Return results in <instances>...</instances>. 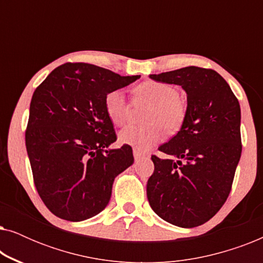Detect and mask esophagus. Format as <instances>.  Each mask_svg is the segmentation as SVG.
<instances>
[{"mask_svg": "<svg viewBox=\"0 0 263 263\" xmlns=\"http://www.w3.org/2000/svg\"><path fill=\"white\" fill-rule=\"evenodd\" d=\"M133 153H134L135 161H140L141 159H143V158H146V157H147L146 154H143V153H141V152H139L138 149H134V151H133Z\"/></svg>", "mask_w": 263, "mask_h": 263, "instance_id": "34e87169", "label": "esophagus"}]
</instances>
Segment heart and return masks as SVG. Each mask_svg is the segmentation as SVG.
<instances>
[{
  "label": "heart",
  "instance_id": "heart-1",
  "mask_svg": "<svg viewBox=\"0 0 263 263\" xmlns=\"http://www.w3.org/2000/svg\"><path fill=\"white\" fill-rule=\"evenodd\" d=\"M136 100L149 104L143 116L145 124H129L118 133L123 145L146 152L164 139L165 130L176 134L186 118V104L178 97V89L170 84L148 80L134 88ZM104 107L112 124L123 125L129 117V105L121 91H111L105 96Z\"/></svg>",
  "mask_w": 263,
  "mask_h": 263
}]
</instances>
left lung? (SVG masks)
<instances>
[{"label":"left lung","mask_w":263,"mask_h":263,"mask_svg":"<svg viewBox=\"0 0 263 263\" xmlns=\"http://www.w3.org/2000/svg\"><path fill=\"white\" fill-rule=\"evenodd\" d=\"M154 81L182 86L184 124L152 156L147 199L165 221L196 228L217 214L228 199L242 153L240 107L225 79L213 69L185 67L151 74Z\"/></svg>","instance_id":"left-lung-1"}]
</instances>
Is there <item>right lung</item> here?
Wrapping results in <instances>:
<instances>
[{
  "mask_svg": "<svg viewBox=\"0 0 263 263\" xmlns=\"http://www.w3.org/2000/svg\"><path fill=\"white\" fill-rule=\"evenodd\" d=\"M139 78L64 63L35 88L25 141L35 189L56 217L81 221L100 213L116 176L134 163L128 145L109 149L117 136L104 99Z\"/></svg>",
  "mask_w": 263,
  "mask_h": 263,
  "instance_id": "add662e5",
  "label": "right lung"
}]
</instances>
